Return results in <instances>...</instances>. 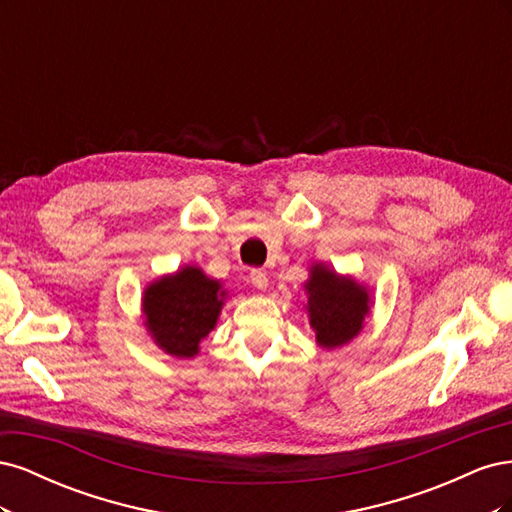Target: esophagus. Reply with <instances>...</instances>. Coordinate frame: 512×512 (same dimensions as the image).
<instances>
[{
  "instance_id": "obj_1",
  "label": "esophagus",
  "mask_w": 512,
  "mask_h": 512,
  "mask_svg": "<svg viewBox=\"0 0 512 512\" xmlns=\"http://www.w3.org/2000/svg\"><path fill=\"white\" fill-rule=\"evenodd\" d=\"M250 282H252V286H254V288H258V290H267V286H269V277H267V273H265V271L254 269V271L250 273Z\"/></svg>"
}]
</instances>
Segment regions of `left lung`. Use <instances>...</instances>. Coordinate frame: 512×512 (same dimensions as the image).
<instances>
[{"mask_svg":"<svg viewBox=\"0 0 512 512\" xmlns=\"http://www.w3.org/2000/svg\"><path fill=\"white\" fill-rule=\"evenodd\" d=\"M303 288L307 297L303 307L320 348L335 350L359 337L374 305L371 290L363 282L337 273L324 262H312Z\"/></svg>","mask_w":512,"mask_h":512,"instance_id":"1","label":"left lung"}]
</instances>
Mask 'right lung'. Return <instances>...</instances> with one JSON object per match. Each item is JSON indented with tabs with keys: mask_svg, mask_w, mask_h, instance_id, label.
Masks as SVG:
<instances>
[{
	"mask_svg": "<svg viewBox=\"0 0 512 512\" xmlns=\"http://www.w3.org/2000/svg\"><path fill=\"white\" fill-rule=\"evenodd\" d=\"M228 290L198 265H183L149 282L141 297L143 324L153 344L175 359H194L215 329Z\"/></svg>",
	"mask_w": 512,
	"mask_h": 512,
	"instance_id": "obj_1",
	"label": "right lung"
}]
</instances>
